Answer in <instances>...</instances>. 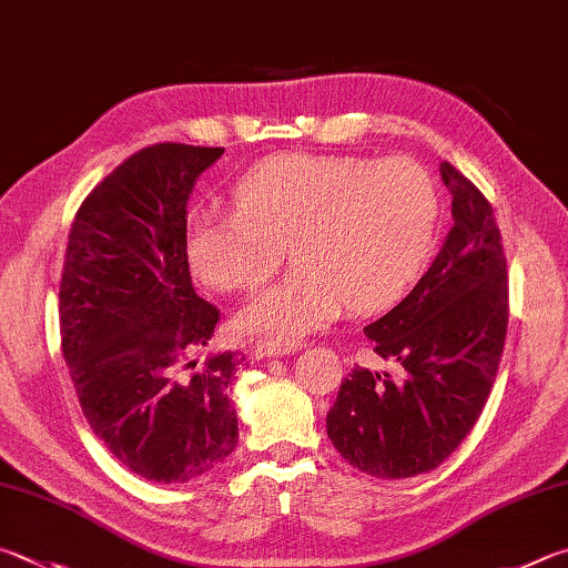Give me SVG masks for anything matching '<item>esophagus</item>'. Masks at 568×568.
<instances>
[{"label": "esophagus", "instance_id": "obj_1", "mask_svg": "<svg viewBox=\"0 0 568 568\" xmlns=\"http://www.w3.org/2000/svg\"><path fill=\"white\" fill-rule=\"evenodd\" d=\"M295 349H301V343H293V339H261V343L253 347V353L257 359H263V357L293 355Z\"/></svg>", "mask_w": 568, "mask_h": 568}]
</instances>
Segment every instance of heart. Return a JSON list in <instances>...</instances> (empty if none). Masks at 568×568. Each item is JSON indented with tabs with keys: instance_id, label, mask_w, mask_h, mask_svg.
I'll list each match as a JSON object with an SVG mask.
<instances>
[{
	"instance_id": "heart-1",
	"label": "heart",
	"mask_w": 568,
	"mask_h": 568,
	"mask_svg": "<svg viewBox=\"0 0 568 568\" xmlns=\"http://www.w3.org/2000/svg\"><path fill=\"white\" fill-rule=\"evenodd\" d=\"M235 213L201 215L185 231V257L203 285L253 291L291 257L281 283L257 293L241 329L295 339L347 305L373 313L407 291L427 263L439 189L415 159L291 153L245 173Z\"/></svg>"
}]
</instances>
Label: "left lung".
<instances>
[{
    "label": "left lung",
    "mask_w": 568,
    "mask_h": 568,
    "mask_svg": "<svg viewBox=\"0 0 568 568\" xmlns=\"http://www.w3.org/2000/svg\"><path fill=\"white\" fill-rule=\"evenodd\" d=\"M455 225L405 301L365 327L402 377L355 367L327 412V437L359 471L405 479L439 467L477 425L509 325L507 255L494 209L442 163Z\"/></svg>",
    "instance_id": "left-lung-1"
}]
</instances>
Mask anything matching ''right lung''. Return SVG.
I'll use <instances>...</instances> for the list:
<instances>
[{
    "label": "right lung",
    "instance_id": "1",
    "mask_svg": "<svg viewBox=\"0 0 568 568\" xmlns=\"http://www.w3.org/2000/svg\"><path fill=\"white\" fill-rule=\"evenodd\" d=\"M221 153L171 141L136 151L94 185L69 231L61 355L91 429L149 481L201 477L239 445L231 385L245 357L191 359L221 311L193 291L185 203Z\"/></svg>",
    "mask_w": 568,
    "mask_h": 568
}]
</instances>
